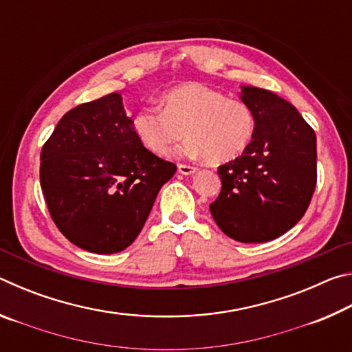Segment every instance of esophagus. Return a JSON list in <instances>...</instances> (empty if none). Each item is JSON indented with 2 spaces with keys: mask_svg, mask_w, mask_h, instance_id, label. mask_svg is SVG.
<instances>
[{
  "mask_svg": "<svg viewBox=\"0 0 352 352\" xmlns=\"http://www.w3.org/2000/svg\"><path fill=\"white\" fill-rule=\"evenodd\" d=\"M197 170V168H195V166H190V164H178V172H180V174H183V175H190V174H194V172Z\"/></svg>",
  "mask_w": 352,
  "mask_h": 352,
  "instance_id": "esophagus-1",
  "label": "esophagus"
}]
</instances>
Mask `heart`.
I'll use <instances>...</instances> for the list:
<instances>
[{
	"mask_svg": "<svg viewBox=\"0 0 352 352\" xmlns=\"http://www.w3.org/2000/svg\"><path fill=\"white\" fill-rule=\"evenodd\" d=\"M163 109L146 105L133 118V130L148 151L164 157L183 135L178 147L186 158L223 163L241 155L253 140L256 115L242 99L226 98L204 83L190 82L166 91Z\"/></svg>",
	"mask_w": 352,
	"mask_h": 352,
	"instance_id": "1",
	"label": "heart"
}]
</instances>
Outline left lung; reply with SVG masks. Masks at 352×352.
Masks as SVG:
<instances>
[{"instance_id":"1","label":"left lung","mask_w":352,"mask_h":352,"mask_svg":"<svg viewBox=\"0 0 352 352\" xmlns=\"http://www.w3.org/2000/svg\"><path fill=\"white\" fill-rule=\"evenodd\" d=\"M256 115L253 140L219 166L222 189L210 205L219 228L243 243L273 241L298 223L317 186V138L294 105L272 91L242 87Z\"/></svg>"}]
</instances>
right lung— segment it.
<instances>
[{"mask_svg":"<svg viewBox=\"0 0 352 352\" xmlns=\"http://www.w3.org/2000/svg\"><path fill=\"white\" fill-rule=\"evenodd\" d=\"M40 186L58 231L87 252L127 248L177 166L140 141L121 94L65 113L40 153Z\"/></svg>","mask_w":352,"mask_h":352,"instance_id":"1","label":"right lung"}]
</instances>
